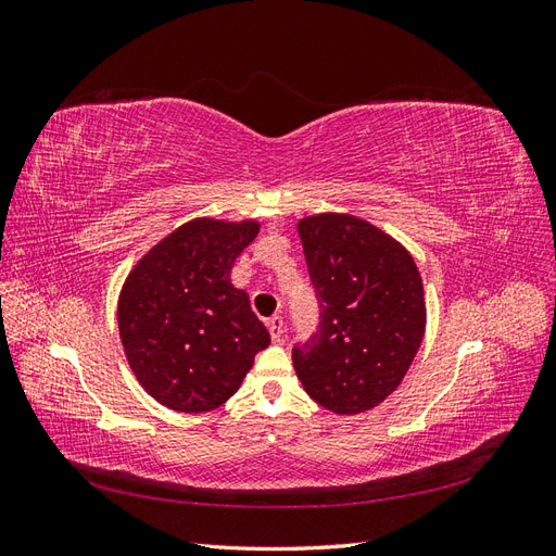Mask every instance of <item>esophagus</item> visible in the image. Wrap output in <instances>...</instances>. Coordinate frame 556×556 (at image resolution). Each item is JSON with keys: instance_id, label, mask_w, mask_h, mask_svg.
Wrapping results in <instances>:
<instances>
[{"instance_id": "1", "label": "esophagus", "mask_w": 556, "mask_h": 556, "mask_svg": "<svg viewBox=\"0 0 556 556\" xmlns=\"http://www.w3.org/2000/svg\"><path fill=\"white\" fill-rule=\"evenodd\" d=\"M268 327V333H271V341L274 343H280L282 341V333H285V325H282V317H271L266 323Z\"/></svg>"}]
</instances>
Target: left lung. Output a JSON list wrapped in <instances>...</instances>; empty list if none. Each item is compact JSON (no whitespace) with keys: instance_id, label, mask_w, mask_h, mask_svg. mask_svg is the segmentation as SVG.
<instances>
[{"instance_id":"8db88e82","label":"left lung","mask_w":556,"mask_h":556,"mask_svg":"<svg viewBox=\"0 0 556 556\" xmlns=\"http://www.w3.org/2000/svg\"><path fill=\"white\" fill-rule=\"evenodd\" d=\"M296 231L319 299V331L292 352L296 378L336 415L371 410L422 345V276L406 245L364 217L315 213Z\"/></svg>"}]
</instances>
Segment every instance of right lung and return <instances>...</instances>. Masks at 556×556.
<instances>
[{"instance_id": "right-lung-1", "label": "right lung", "mask_w": 556, "mask_h": 556, "mask_svg": "<svg viewBox=\"0 0 556 556\" xmlns=\"http://www.w3.org/2000/svg\"><path fill=\"white\" fill-rule=\"evenodd\" d=\"M260 220H194L166 233L131 266L117 296V331L131 374L164 408L208 413L237 394L271 343L231 285V266Z\"/></svg>"}]
</instances>
